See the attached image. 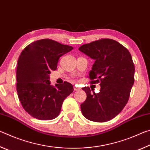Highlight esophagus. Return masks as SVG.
Returning a JSON list of instances; mask_svg holds the SVG:
<instances>
[{
	"instance_id": "1",
	"label": "esophagus",
	"mask_w": 150,
	"mask_h": 150,
	"mask_svg": "<svg viewBox=\"0 0 150 150\" xmlns=\"http://www.w3.org/2000/svg\"><path fill=\"white\" fill-rule=\"evenodd\" d=\"M73 89H74V91H79V90H81V88L77 87H76V86H75V87H73Z\"/></svg>"
}]
</instances>
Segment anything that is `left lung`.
I'll return each mask as SVG.
<instances>
[{"label":"left lung","instance_id":"1","mask_svg":"<svg viewBox=\"0 0 150 150\" xmlns=\"http://www.w3.org/2000/svg\"><path fill=\"white\" fill-rule=\"evenodd\" d=\"M79 50L95 59L89 72L91 83L100 85L98 93H91L88 87L82 88L87 94L81 105L83 115L96 122L110 120L126 106L134 85L135 67L130 53L112 39L84 44Z\"/></svg>","mask_w":150,"mask_h":150}]
</instances>
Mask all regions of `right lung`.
Segmentation results:
<instances>
[{
	"instance_id": "obj_1",
	"label": "right lung",
	"mask_w": 150,
	"mask_h": 150,
	"mask_svg": "<svg viewBox=\"0 0 150 150\" xmlns=\"http://www.w3.org/2000/svg\"><path fill=\"white\" fill-rule=\"evenodd\" d=\"M73 49L50 39L31 43L20 55L16 68V90L19 100L30 116L41 120L57 117L65 98L73 91L65 81L55 87L50 74L57 69L59 58Z\"/></svg>"
}]
</instances>
